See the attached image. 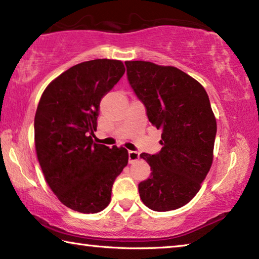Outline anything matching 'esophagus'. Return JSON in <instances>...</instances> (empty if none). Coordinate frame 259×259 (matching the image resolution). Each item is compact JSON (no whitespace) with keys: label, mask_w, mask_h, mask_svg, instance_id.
<instances>
[{"label":"esophagus","mask_w":259,"mask_h":259,"mask_svg":"<svg viewBox=\"0 0 259 259\" xmlns=\"http://www.w3.org/2000/svg\"><path fill=\"white\" fill-rule=\"evenodd\" d=\"M128 155H129V162H130V163H134V162H136V161L139 159V153L136 152V151H129L128 152Z\"/></svg>","instance_id":"esophagus-1"}]
</instances>
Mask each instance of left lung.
<instances>
[{"mask_svg":"<svg viewBox=\"0 0 259 259\" xmlns=\"http://www.w3.org/2000/svg\"><path fill=\"white\" fill-rule=\"evenodd\" d=\"M129 84L162 130L161 151L140 157L151 176L138 184L140 199L154 211L183 207L194 198L212 163L216 119L204 88L181 69L150 61H125Z\"/></svg>","mask_w":259,"mask_h":259,"instance_id":"obj_1","label":"left lung"}]
</instances>
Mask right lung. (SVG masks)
<instances>
[{"label":"right lung","mask_w":259,"mask_h":259,"mask_svg":"<svg viewBox=\"0 0 259 259\" xmlns=\"http://www.w3.org/2000/svg\"><path fill=\"white\" fill-rule=\"evenodd\" d=\"M125 72L120 60L77 64L46 88L34 120L35 148L45 178L66 207L96 213L111 202L128 151L94 143L100 100Z\"/></svg>","instance_id":"1"}]
</instances>
